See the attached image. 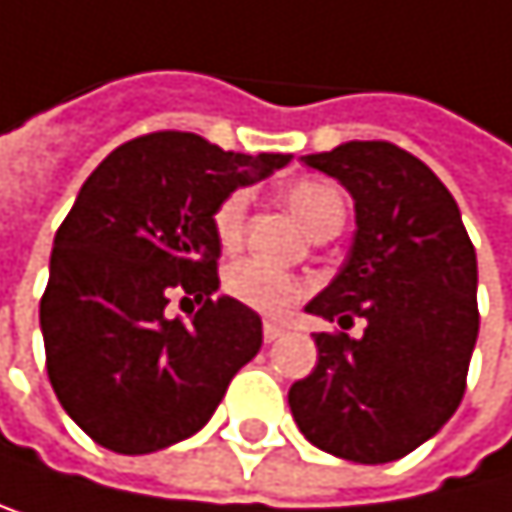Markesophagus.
<instances>
[{
  "mask_svg": "<svg viewBox=\"0 0 512 512\" xmlns=\"http://www.w3.org/2000/svg\"><path fill=\"white\" fill-rule=\"evenodd\" d=\"M262 337H265V343H275V340H281V337H284V324H278V321H265V327H262Z\"/></svg>",
  "mask_w": 512,
  "mask_h": 512,
  "instance_id": "1",
  "label": "esophagus"
}]
</instances>
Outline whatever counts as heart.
Wrapping results in <instances>:
<instances>
[{
    "mask_svg": "<svg viewBox=\"0 0 512 512\" xmlns=\"http://www.w3.org/2000/svg\"><path fill=\"white\" fill-rule=\"evenodd\" d=\"M284 200L296 213V219L312 234L343 228V219H346L343 191L333 182L321 179V175H306V179L290 182L284 188ZM247 216H250V194L247 191L237 188V191L222 197V203L213 213V231H216V241L222 250L231 253L244 244ZM225 290L237 302H244L247 309L278 318V315L290 312L296 302L306 296L309 284L296 275H290V271H281L275 265L262 262V259H247V262H237L225 275Z\"/></svg>",
    "mask_w": 512,
    "mask_h": 512,
    "instance_id": "b5f03b06",
    "label": "heart"
}]
</instances>
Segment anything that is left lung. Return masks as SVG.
<instances>
[{
  "instance_id": "1",
  "label": "left lung",
  "mask_w": 512,
  "mask_h": 512,
  "mask_svg": "<svg viewBox=\"0 0 512 512\" xmlns=\"http://www.w3.org/2000/svg\"><path fill=\"white\" fill-rule=\"evenodd\" d=\"M302 163L355 200V241L306 312L364 337L315 333L318 364L290 386L299 433L327 454L389 463L436 436L467 389L479 337L476 250L436 172L389 141H349Z\"/></svg>"
}]
</instances>
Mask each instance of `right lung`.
Instances as JSON below:
<instances>
[{
  "instance_id": "1",
  "label": "right lung",
  "mask_w": 512,
  "mask_h": 512,
  "mask_svg": "<svg viewBox=\"0 0 512 512\" xmlns=\"http://www.w3.org/2000/svg\"><path fill=\"white\" fill-rule=\"evenodd\" d=\"M287 163L151 132L107 154L79 188L55 234L39 324L52 389L92 442L151 454L194 436L259 352V315L213 296V213L237 185ZM172 295L201 302L191 322L162 315Z\"/></svg>"
}]
</instances>
